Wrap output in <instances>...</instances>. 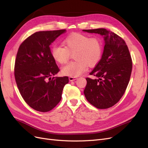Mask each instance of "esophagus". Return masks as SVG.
<instances>
[{
	"label": "esophagus",
	"mask_w": 148,
	"mask_h": 148,
	"mask_svg": "<svg viewBox=\"0 0 148 148\" xmlns=\"http://www.w3.org/2000/svg\"><path fill=\"white\" fill-rule=\"evenodd\" d=\"M69 81H70V82H73V81H75V80H76V79H77V78H75V77H69Z\"/></svg>",
	"instance_id": "1"
}]
</instances>
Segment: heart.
Here are the masks:
<instances>
[{
	"mask_svg": "<svg viewBox=\"0 0 148 148\" xmlns=\"http://www.w3.org/2000/svg\"><path fill=\"white\" fill-rule=\"evenodd\" d=\"M64 47L53 46L51 53L53 59L61 64L66 63L73 55L75 61L62 66V73L65 76L77 77L88 69V65H96L101 59L103 53V43L99 38L73 33L63 41Z\"/></svg>",
	"mask_w": 148,
	"mask_h": 148,
	"instance_id": "1",
	"label": "heart"
}]
</instances>
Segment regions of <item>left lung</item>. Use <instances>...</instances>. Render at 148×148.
Here are the masks:
<instances>
[{"label":"left lung","mask_w":148,"mask_h":148,"mask_svg":"<svg viewBox=\"0 0 148 148\" xmlns=\"http://www.w3.org/2000/svg\"><path fill=\"white\" fill-rule=\"evenodd\" d=\"M83 31L100 34L105 43L101 59L90 73L97 78H86L84 95L96 108H109L119 101L128 84L132 70L130 53L124 40L110 31L98 28Z\"/></svg>","instance_id":"obj_1"}]
</instances>
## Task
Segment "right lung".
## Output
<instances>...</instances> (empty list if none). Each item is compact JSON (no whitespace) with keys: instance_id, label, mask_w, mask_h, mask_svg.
Listing matches in <instances>:
<instances>
[{"instance_id":"add662e5","label":"right lung","mask_w":148,"mask_h":148,"mask_svg":"<svg viewBox=\"0 0 148 148\" xmlns=\"http://www.w3.org/2000/svg\"><path fill=\"white\" fill-rule=\"evenodd\" d=\"M65 29L36 32L21 43L15 64V78L25 101L33 109L46 112L58 104L68 77H52L59 71L50 45Z\"/></svg>"}]
</instances>
